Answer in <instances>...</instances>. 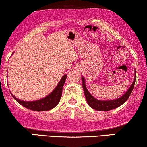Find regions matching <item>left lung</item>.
<instances>
[{"label": "left lung", "mask_w": 147, "mask_h": 147, "mask_svg": "<svg viewBox=\"0 0 147 147\" xmlns=\"http://www.w3.org/2000/svg\"><path fill=\"white\" fill-rule=\"evenodd\" d=\"M134 76H134L133 82H132L131 86H130L129 89L125 92V94L122 95L121 97L117 98V99L112 100H99L94 98V96H92V94L90 93L87 88H86L85 79H84V76H82V86H83L84 94H85L86 101H87L88 105L93 109L99 110V111H108V110H113L114 108H116L118 106H121L128 99L130 94L132 93L134 84H135L136 72L134 73Z\"/></svg>", "instance_id": "8db88e82"}]
</instances>
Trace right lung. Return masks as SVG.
<instances>
[{
	"label": "right lung",
	"instance_id": "add662e5",
	"mask_svg": "<svg viewBox=\"0 0 147 147\" xmlns=\"http://www.w3.org/2000/svg\"><path fill=\"white\" fill-rule=\"evenodd\" d=\"M66 78H67V74L62 76L59 82L55 89L53 90V92H51V94H49L46 97L42 98L41 100H35V101L21 100L16 98L15 96H14L11 92H11L14 99L24 107L31 110H34V111H47V110L53 109L54 107H55L59 104L62 95V89H63V86L65 84Z\"/></svg>",
	"mask_w": 147,
	"mask_h": 147
}]
</instances>
